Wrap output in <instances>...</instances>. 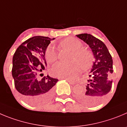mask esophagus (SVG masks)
Masks as SVG:
<instances>
[{"label":"esophagus","mask_w":127,"mask_h":127,"mask_svg":"<svg viewBox=\"0 0 127 127\" xmlns=\"http://www.w3.org/2000/svg\"><path fill=\"white\" fill-rule=\"evenodd\" d=\"M66 80L67 81V82L69 83V84H71V85H74V84H75V82H74V81H73V80H68V79H66Z\"/></svg>","instance_id":"esophagus-1"}]
</instances>
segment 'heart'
<instances>
[{
  "label": "heart",
  "mask_w": 127,
  "mask_h": 127,
  "mask_svg": "<svg viewBox=\"0 0 127 127\" xmlns=\"http://www.w3.org/2000/svg\"><path fill=\"white\" fill-rule=\"evenodd\" d=\"M60 46L64 49L72 52L71 60H73L67 64L57 63L51 68V73L54 76L61 78L71 79L81 71L87 70L92 66L94 61L93 55L90 51L81 49L82 44L74 37H67L60 42ZM46 61L53 63L57 60V54L54 48L48 47L45 53Z\"/></svg>",
  "instance_id": "obj_1"
}]
</instances>
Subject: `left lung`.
Segmentation results:
<instances>
[{"instance_id":"obj_1","label":"left lung","mask_w":127,"mask_h":127,"mask_svg":"<svg viewBox=\"0 0 127 127\" xmlns=\"http://www.w3.org/2000/svg\"><path fill=\"white\" fill-rule=\"evenodd\" d=\"M76 36L88 45L95 59L88 83L77 98L85 105L95 106L100 103L111 90L113 81L110 77L113 73V60L106 45L92 34L85 33Z\"/></svg>"}]
</instances>
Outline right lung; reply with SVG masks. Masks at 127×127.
Returning a JSON list of instances; mask_svg holds the SVG:
<instances>
[{
    "instance_id": "right-lung-1",
    "label": "right lung",
    "mask_w": 127,
    "mask_h": 127,
    "mask_svg": "<svg viewBox=\"0 0 127 127\" xmlns=\"http://www.w3.org/2000/svg\"><path fill=\"white\" fill-rule=\"evenodd\" d=\"M54 39L48 37H32L21 44L13 56L12 74L15 88L24 100L33 106L47 102L58 81L48 75L38 79L40 73L45 70L43 64L47 66L46 51Z\"/></svg>"
}]
</instances>
